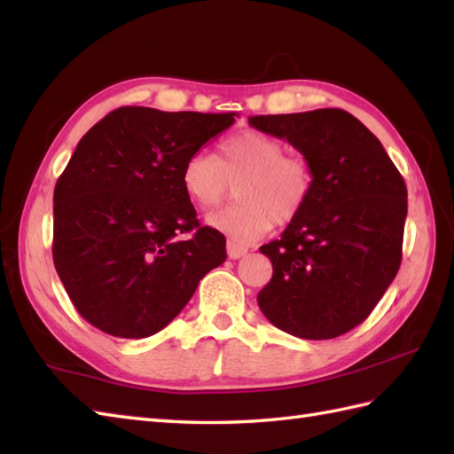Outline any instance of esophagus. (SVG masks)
<instances>
[{
  "label": "esophagus",
  "instance_id": "34e87169",
  "mask_svg": "<svg viewBox=\"0 0 454 454\" xmlns=\"http://www.w3.org/2000/svg\"><path fill=\"white\" fill-rule=\"evenodd\" d=\"M248 253V247H239V245H235V243H227V256L231 258V261H237V258H240V256H245Z\"/></svg>",
  "mask_w": 454,
  "mask_h": 454
}]
</instances>
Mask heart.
<instances>
[{"label": "heart", "mask_w": 454, "mask_h": 454, "mask_svg": "<svg viewBox=\"0 0 454 454\" xmlns=\"http://www.w3.org/2000/svg\"><path fill=\"white\" fill-rule=\"evenodd\" d=\"M284 143L262 131H239L225 137L217 156L198 151L182 164L180 184L200 207H215L237 182V206L207 215V225L231 243L248 247L270 227L298 217L313 190L309 162L284 154Z\"/></svg>", "instance_id": "1"}]
</instances>
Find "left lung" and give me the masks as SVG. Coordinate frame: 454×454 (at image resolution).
Wrapping results in <instances>:
<instances>
[{
	"label": "left lung",
	"mask_w": 454,
	"mask_h": 454,
	"mask_svg": "<svg viewBox=\"0 0 454 454\" xmlns=\"http://www.w3.org/2000/svg\"><path fill=\"white\" fill-rule=\"evenodd\" d=\"M248 123L286 138L313 172L301 214L261 247L274 272L258 292V308L294 337L335 339L370 316L400 270L405 182L348 111L254 115Z\"/></svg>",
	"instance_id": "8db88e82"
}]
</instances>
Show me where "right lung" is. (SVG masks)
I'll return each mask as SVG.
<instances>
[{
  "mask_svg": "<svg viewBox=\"0 0 454 454\" xmlns=\"http://www.w3.org/2000/svg\"><path fill=\"white\" fill-rule=\"evenodd\" d=\"M235 115L127 106L80 138L54 188L52 258L99 331L154 335L225 262V237L200 225L180 170Z\"/></svg>",
  "mask_w": 454,
  "mask_h": 454,
  "instance_id": "1",
  "label": "right lung"
}]
</instances>
